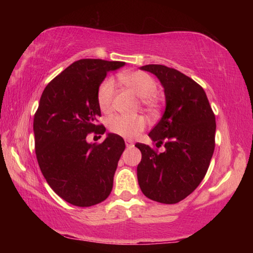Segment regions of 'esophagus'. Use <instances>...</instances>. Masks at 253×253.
I'll return each mask as SVG.
<instances>
[{
    "label": "esophagus",
    "mask_w": 253,
    "mask_h": 253,
    "mask_svg": "<svg viewBox=\"0 0 253 253\" xmlns=\"http://www.w3.org/2000/svg\"><path fill=\"white\" fill-rule=\"evenodd\" d=\"M125 143H126V147L127 148H130V147L134 146V142H132L131 139H126Z\"/></svg>",
    "instance_id": "obj_1"
}]
</instances>
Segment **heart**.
Segmentation results:
<instances>
[{"label": "heart", "instance_id": "b5f03b06", "mask_svg": "<svg viewBox=\"0 0 253 253\" xmlns=\"http://www.w3.org/2000/svg\"><path fill=\"white\" fill-rule=\"evenodd\" d=\"M121 80L136 96L142 98L143 105L149 109L156 107V101L153 95L157 90L156 81L152 76L143 71H130L121 75ZM115 96V81L113 78H106L98 87L97 101L99 108L104 113H108L113 108ZM146 127L144 117H129L124 115H116L109 118L108 129L115 135L124 138H134Z\"/></svg>", "mask_w": 253, "mask_h": 253}]
</instances>
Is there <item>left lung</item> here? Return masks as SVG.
<instances>
[{"label":"left lung","mask_w":253,"mask_h":253,"mask_svg":"<svg viewBox=\"0 0 253 253\" xmlns=\"http://www.w3.org/2000/svg\"><path fill=\"white\" fill-rule=\"evenodd\" d=\"M140 69L155 75L164 88V115L148 136L157 153L137 143L142 161L137 178L145 196L156 202L175 204L190 195L208 172L215 146V116L207 93L199 84L173 68L147 65Z\"/></svg>","instance_id":"left-lung-1"}]
</instances>
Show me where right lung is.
<instances>
[{"mask_svg":"<svg viewBox=\"0 0 253 253\" xmlns=\"http://www.w3.org/2000/svg\"><path fill=\"white\" fill-rule=\"evenodd\" d=\"M122 61L81 59L44 88L33 121L36 155L50 187L76 207L87 208L108 198L118 161L125 149L123 137L107 134L101 144H89L90 132L102 135L97 91L109 71Z\"/></svg>","mask_w":253,"mask_h":253,"instance_id":"1","label":"right lung"}]
</instances>
